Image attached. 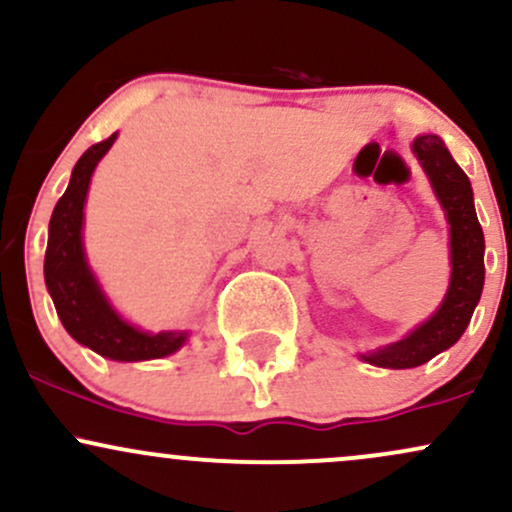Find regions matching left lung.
I'll list each match as a JSON object with an SVG mask.
<instances>
[{
  "label": "left lung",
  "instance_id": "1",
  "mask_svg": "<svg viewBox=\"0 0 512 512\" xmlns=\"http://www.w3.org/2000/svg\"><path fill=\"white\" fill-rule=\"evenodd\" d=\"M421 168L431 180L438 202L450 223V286L440 308L424 325L383 349L361 354L366 363L380 368H416L450 349L467 330L484 289V231H481L469 178L457 166L436 134H421L411 144Z\"/></svg>",
  "mask_w": 512,
  "mask_h": 512
}]
</instances>
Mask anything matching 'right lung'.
Masks as SVG:
<instances>
[{
	"label": "right lung",
	"instance_id": "obj_1",
	"mask_svg": "<svg viewBox=\"0 0 512 512\" xmlns=\"http://www.w3.org/2000/svg\"><path fill=\"white\" fill-rule=\"evenodd\" d=\"M115 139L117 134H110L76 161L72 180L55 204L45 250V284L64 330L76 342L113 361H149L178 351L185 344L187 332L149 334L122 320L88 267L81 240L88 182Z\"/></svg>",
	"mask_w": 512,
	"mask_h": 512
}]
</instances>
